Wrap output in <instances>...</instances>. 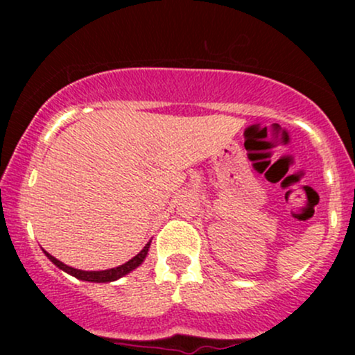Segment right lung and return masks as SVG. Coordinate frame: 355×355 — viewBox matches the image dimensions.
<instances>
[{"label": "right lung", "instance_id": "obj_1", "mask_svg": "<svg viewBox=\"0 0 355 355\" xmlns=\"http://www.w3.org/2000/svg\"><path fill=\"white\" fill-rule=\"evenodd\" d=\"M150 243H152V240H150V242L146 243L144 248H141L140 254H137L132 260H128V262L123 263V266H118L115 268H108V270H92V272L80 270V268H73L70 266H67V263L60 262L58 259H55V257L48 254V252H44V250L43 252H44V255H46L56 267L61 268V270H64L67 274L76 277V279L85 280V282H113V280L121 279L123 275L130 274L132 270H135L138 266H141V262L145 260L146 254H148Z\"/></svg>", "mask_w": 355, "mask_h": 355}]
</instances>
